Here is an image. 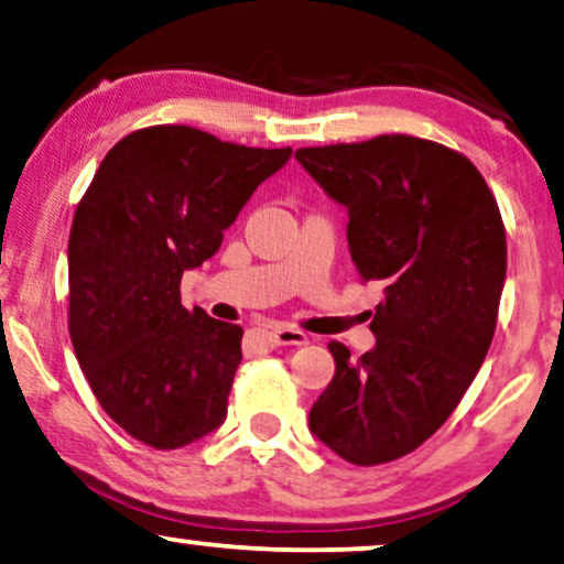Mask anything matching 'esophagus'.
Instances as JSON below:
<instances>
[{"label": "esophagus", "instance_id": "34e87169", "mask_svg": "<svg viewBox=\"0 0 564 564\" xmlns=\"http://www.w3.org/2000/svg\"><path fill=\"white\" fill-rule=\"evenodd\" d=\"M270 337H273L275 345H306L310 343V337H306L302 329L286 327V325H278L270 329Z\"/></svg>", "mask_w": 564, "mask_h": 564}]
</instances>
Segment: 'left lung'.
<instances>
[{
	"label": "left lung",
	"instance_id": "8db88e82",
	"mask_svg": "<svg viewBox=\"0 0 564 564\" xmlns=\"http://www.w3.org/2000/svg\"><path fill=\"white\" fill-rule=\"evenodd\" d=\"M296 160L348 212L360 281L384 286L377 345L350 358L329 343L335 377L310 431L360 467L400 459L446 423L492 343L508 258L498 204L467 156L402 133Z\"/></svg>",
	"mask_w": 564,
	"mask_h": 564
}]
</instances>
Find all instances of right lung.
I'll use <instances>...</instances> for the list:
<instances>
[{"instance_id": "obj_1", "label": "right lung", "mask_w": 564, "mask_h": 564, "mask_svg": "<svg viewBox=\"0 0 564 564\" xmlns=\"http://www.w3.org/2000/svg\"><path fill=\"white\" fill-rule=\"evenodd\" d=\"M291 160L191 126H152L105 154L69 235V333L100 408L154 448L214 433L242 327L180 304L250 195Z\"/></svg>"}]
</instances>
